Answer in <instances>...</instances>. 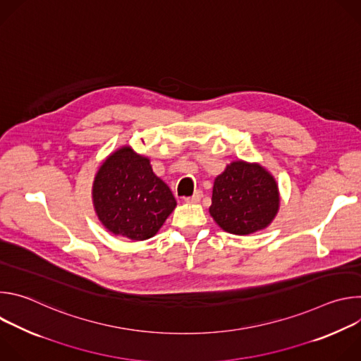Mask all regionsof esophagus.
<instances>
[{
    "label": "esophagus",
    "mask_w": 361,
    "mask_h": 361,
    "mask_svg": "<svg viewBox=\"0 0 361 361\" xmlns=\"http://www.w3.org/2000/svg\"><path fill=\"white\" fill-rule=\"evenodd\" d=\"M201 197H202V191H201V190H197L191 197H187L185 201H187V202H198V201L201 200Z\"/></svg>",
    "instance_id": "obj_1"
}]
</instances>
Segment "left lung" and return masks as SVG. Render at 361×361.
<instances>
[{
    "mask_svg": "<svg viewBox=\"0 0 361 361\" xmlns=\"http://www.w3.org/2000/svg\"><path fill=\"white\" fill-rule=\"evenodd\" d=\"M279 207V185L260 164L233 161L214 180L210 214L227 233L245 235L263 230Z\"/></svg>",
    "mask_w": 361,
    "mask_h": 361,
    "instance_id": "left-lung-1",
    "label": "left lung"
}]
</instances>
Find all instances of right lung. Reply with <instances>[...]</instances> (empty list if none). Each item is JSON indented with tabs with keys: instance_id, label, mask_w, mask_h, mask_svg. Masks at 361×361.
Returning a JSON list of instances; mask_svg holds the SVG:
<instances>
[{
	"instance_id": "obj_1",
	"label": "right lung",
	"mask_w": 361,
	"mask_h": 361,
	"mask_svg": "<svg viewBox=\"0 0 361 361\" xmlns=\"http://www.w3.org/2000/svg\"><path fill=\"white\" fill-rule=\"evenodd\" d=\"M92 202L102 226L134 241L156 235L177 205L169 185L152 173L149 160L127 145L99 166Z\"/></svg>"
}]
</instances>
